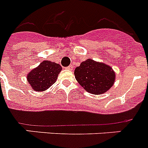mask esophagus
Listing matches in <instances>:
<instances>
[{"label":"esophagus","instance_id":"1","mask_svg":"<svg viewBox=\"0 0 148 148\" xmlns=\"http://www.w3.org/2000/svg\"><path fill=\"white\" fill-rule=\"evenodd\" d=\"M66 69H67V70L72 71V70H73V67H72L71 65H69L68 67H67V68H66Z\"/></svg>","mask_w":148,"mask_h":148}]
</instances>
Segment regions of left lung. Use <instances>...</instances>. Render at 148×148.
Wrapping results in <instances>:
<instances>
[{"instance_id":"obj_1","label":"left lung","mask_w":148,"mask_h":148,"mask_svg":"<svg viewBox=\"0 0 148 148\" xmlns=\"http://www.w3.org/2000/svg\"><path fill=\"white\" fill-rule=\"evenodd\" d=\"M77 82L88 93L95 95L104 93L113 85L116 74L110 66L87 59L74 70Z\"/></svg>"}]
</instances>
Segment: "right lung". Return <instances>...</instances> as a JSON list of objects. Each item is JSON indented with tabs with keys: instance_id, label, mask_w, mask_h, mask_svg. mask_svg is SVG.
Masks as SVG:
<instances>
[{
	"instance_id": "1",
	"label": "right lung",
	"mask_w": 148,
	"mask_h": 148,
	"mask_svg": "<svg viewBox=\"0 0 148 148\" xmlns=\"http://www.w3.org/2000/svg\"><path fill=\"white\" fill-rule=\"evenodd\" d=\"M62 68L60 64L49 61H43L37 68L27 74V80L31 88L36 91H45L55 84Z\"/></svg>"
}]
</instances>
